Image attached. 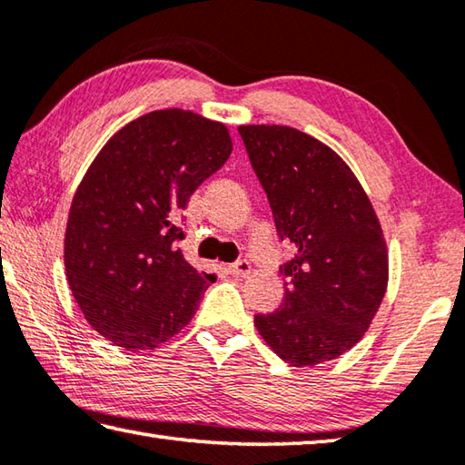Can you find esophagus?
Masks as SVG:
<instances>
[{
	"label": "esophagus",
	"instance_id": "34e87169",
	"mask_svg": "<svg viewBox=\"0 0 465 465\" xmlns=\"http://www.w3.org/2000/svg\"><path fill=\"white\" fill-rule=\"evenodd\" d=\"M251 269H252L251 262L247 259H242V261H236L234 265H231V273L236 277H247L251 273Z\"/></svg>",
	"mask_w": 465,
	"mask_h": 465
}]
</instances>
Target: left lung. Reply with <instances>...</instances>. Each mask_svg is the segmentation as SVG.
Masks as SVG:
<instances>
[{"label": "left lung", "mask_w": 465, "mask_h": 465, "mask_svg": "<svg viewBox=\"0 0 465 465\" xmlns=\"http://www.w3.org/2000/svg\"><path fill=\"white\" fill-rule=\"evenodd\" d=\"M279 239L295 257L282 267L279 310L257 313L261 338L287 364H323L369 330L389 283L379 216L348 163L326 143L287 125H241Z\"/></svg>", "instance_id": "left-lung-1"}]
</instances>
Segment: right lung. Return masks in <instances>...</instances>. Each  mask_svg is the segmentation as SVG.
<instances>
[{
    "instance_id": "add662e5",
    "label": "right lung",
    "mask_w": 465,
    "mask_h": 465,
    "mask_svg": "<svg viewBox=\"0 0 465 465\" xmlns=\"http://www.w3.org/2000/svg\"><path fill=\"white\" fill-rule=\"evenodd\" d=\"M231 152L224 124L152 111L121 127L78 183L66 279L84 320L115 346L153 350L194 318L208 282L178 249V216Z\"/></svg>"
}]
</instances>
